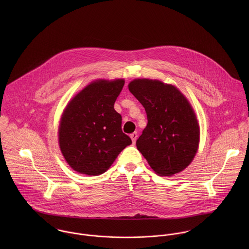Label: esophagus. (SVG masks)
<instances>
[{
  "label": "esophagus",
  "instance_id": "34e87169",
  "mask_svg": "<svg viewBox=\"0 0 249 249\" xmlns=\"http://www.w3.org/2000/svg\"><path fill=\"white\" fill-rule=\"evenodd\" d=\"M137 137H138V133L137 132H133V133L130 134V138H131V140L133 142V144H135V142L137 140Z\"/></svg>",
  "mask_w": 249,
  "mask_h": 249
}]
</instances>
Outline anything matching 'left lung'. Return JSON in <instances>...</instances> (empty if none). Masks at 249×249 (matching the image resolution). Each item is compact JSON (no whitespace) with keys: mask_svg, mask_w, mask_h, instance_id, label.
<instances>
[{"mask_svg":"<svg viewBox=\"0 0 249 249\" xmlns=\"http://www.w3.org/2000/svg\"><path fill=\"white\" fill-rule=\"evenodd\" d=\"M128 89L147 117L136 141L138 150L159 176L183 171L194 159L199 141V126L191 105L177 87L159 80L134 79Z\"/></svg>","mask_w":249,"mask_h":249,"instance_id":"1","label":"left lung"}]
</instances>
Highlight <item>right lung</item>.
Segmentation results:
<instances>
[{
	"instance_id": "right-lung-1",
	"label": "right lung",
	"mask_w": 249,
	"mask_h": 249,
	"mask_svg": "<svg viewBox=\"0 0 249 249\" xmlns=\"http://www.w3.org/2000/svg\"><path fill=\"white\" fill-rule=\"evenodd\" d=\"M124 79L87 85L66 107L59 125V146L71 169L87 176L107 172L119 153L131 143L122 130L114 104Z\"/></svg>"
}]
</instances>
